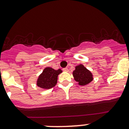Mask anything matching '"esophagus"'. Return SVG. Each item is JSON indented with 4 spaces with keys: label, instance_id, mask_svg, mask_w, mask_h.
Returning a JSON list of instances; mask_svg holds the SVG:
<instances>
[{
    "label": "esophagus",
    "instance_id": "1",
    "mask_svg": "<svg viewBox=\"0 0 129 129\" xmlns=\"http://www.w3.org/2000/svg\"><path fill=\"white\" fill-rule=\"evenodd\" d=\"M63 71H64V72H68L69 69L67 68H64V69H63Z\"/></svg>",
    "mask_w": 129,
    "mask_h": 129
}]
</instances>
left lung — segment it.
I'll return each mask as SVG.
<instances>
[{
	"label": "left lung",
	"instance_id": "left-lung-1",
	"mask_svg": "<svg viewBox=\"0 0 129 129\" xmlns=\"http://www.w3.org/2000/svg\"><path fill=\"white\" fill-rule=\"evenodd\" d=\"M72 74L74 80L77 82L79 85L82 86L87 85L93 79V75L90 71L85 68L82 64L77 66Z\"/></svg>",
	"mask_w": 129,
	"mask_h": 129
}]
</instances>
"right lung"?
<instances>
[{
  "label": "right lung",
  "mask_w": 129,
  "mask_h": 129,
  "mask_svg": "<svg viewBox=\"0 0 129 129\" xmlns=\"http://www.w3.org/2000/svg\"><path fill=\"white\" fill-rule=\"evenodd\" d=\"M62 72L61 69L54 70L51 67H46L39 76L37 85L43 89H49L57 84L58 75Z\"/></svg>",
  "instance_id": "1"
}]
</instances>
